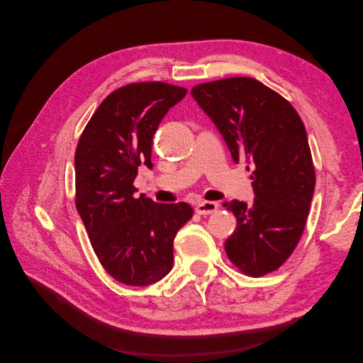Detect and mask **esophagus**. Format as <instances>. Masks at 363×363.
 Listing matches in <instances>:
<instances>
[{
	"label": "esophagus",
	"instance_id": "esophagus-1",
	"mask_svg": "<svg viewBox=\"0 0 363 363\" xmlns=\"http://www.w3.org/2000/svg\"><path fill=\"white\" fill-rule=\"evenodd\" d=\"M218 207H219V204L216 201H201L196 204L195 212L199 215H211L218 211Z\"/></svg>",
	"mask_w": 363,
	"mask_h": 363
}]
</instances>
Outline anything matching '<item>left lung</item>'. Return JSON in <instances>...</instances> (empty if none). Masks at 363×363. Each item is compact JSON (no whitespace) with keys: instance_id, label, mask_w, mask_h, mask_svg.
<instances>
[{"instance_id":"1","label":"left lung","mask_w":363,"mask_h":363,"mask_svg":"<svg viewBox=\"0 0 363 363\" xmlns=\"http://www.w3.org/2000/svg\"><path fill=\"white\" fill-rule=\"evenodd\" d=\"M191 94L233 160L252 169L255 203H224L238 221L225 252L247 276H265L292 255L309 215L315 168L303 121L280 94L250 77L196 84Z\"/></svg>"}]
</instances>
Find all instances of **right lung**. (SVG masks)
Segmentation results:
<instances>
[{"instance_id":"add662e5","label":"right lung","mask_w":363,"mask_h":363,"mask_svg":"<svg viewBox=\"0 0 363 363\" xmlns=\"http://www.w3.org/2000/svg\"><path fill=\"white\" fill-rule=\"evenodd\" d=\"M184 87L162 82L119 87L96 108L75 150V206L103 268L128 286H148L172 268V244L194 215L188 203L160 204L133 182L151 169L152 136Z\"/></svg>"}]
</instances>
